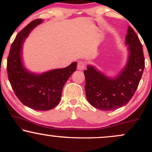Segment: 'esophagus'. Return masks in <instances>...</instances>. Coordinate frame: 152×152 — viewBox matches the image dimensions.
<instances>
[{
    "instance_id": "obj_1",
    "label": "esophagus",
    "mask_w": 152,
    "mask_h": 152,
    "mask_svg": "<svg viewBox=\"0 0 152 152\" xmlns=\"http://www.w3.org/2000/svg\"><path fill=\"white\" fill-rule=\"evenodd\" d=\"M85 68V63L83 61H78V65H77V69L78 70L82 71Z\"/></svg>"
}]
</instances>
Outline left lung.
Listing matches in <instances>:
<instances>
[{
	"label": "left lung",
	"instance_id": "left-lung-1",
	"mask_svg": "<svg viewBox=\"0 0 152 152\" xmlns=\"http://www.w3.org/2000/svg\"><path fill=\"white\" fill-rule=\"evenodd\" d=\"M126 44L129 49L128 61L116 77H108L89 65L83 72L87 100L96 109L113 111L126 105L139 86L145 63L142 45L131 26L128 28Z\"/></svg>",
	"mask_w": 152,
	"mask_h": 152
}]
</instances>
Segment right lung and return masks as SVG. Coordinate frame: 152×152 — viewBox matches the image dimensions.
<instances>
[{
	"label": "right lung",
	"instance_id": "right-lung-1",
	"mask_svg": "<svg viewBox=\"0 0 152 152\" xmlns=\"http://www.w3.org/2000/svg\"><path fill=\"white\" fill-rule=\"evenodd\" d=\"M42 21V19L33 20L17 35L10 46L7 72L12 88L22 104L35 110L48 111L60 102L63 87L76 71L77 63L41 74H33L24 68L21 60L23 44L31 31Z\"/></svg>",
	"mask_w": 152,
	"mask_h": 152
}]
</instances>
